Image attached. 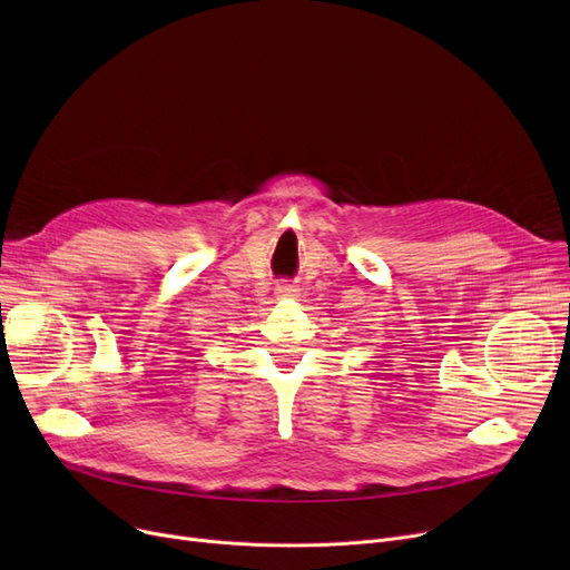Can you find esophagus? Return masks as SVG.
<instances>
[{
	"instance_id": "34e87169",
	"label": "esophagus",
	"mask_w": 570,
	"mask_h": 570,
	"mask_svg": "<svg viewBox=\"0 0 570 570\" xmlns=\"http://www.w3.org/2000/svg\"><path fill=\"white\" fill-rule=\"evenodd\" d=\"M277 297L282 301V297H295L297 295V288L295 286H277Z\"/></svg>"
}]
</instances>
